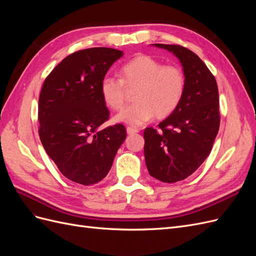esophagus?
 I'll use <instances>...</instances> for the list:
<instances>
[{"mask_svg": "<svg viewBox=\"0 0 256 256\" xmlns=\"http://www.w3.org/2000/svg\"><path fill=\"white\" fill-rule=\"evenodd\" d=\"M138 128H136V127H131V126H129V127H127V134H138Z\"/></svg>", "mask_w": 256, "mask_h": 256, "instance_id": "esophagus-1", "label": "esophagus"}]
</instances>
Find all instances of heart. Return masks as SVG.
I'll return each instance as SVG.
<instances>
[{"label": "heart", "instance_id": "1", "mask_svg": "<svg viewBox=\"0 0 256 256\" xmlns=\"http://www.w3.org/2000/svg\"><path fill=\"white\" fill-rule=\"evenodd\" d=\"M120 79L106 76L100 81L99 92L106 106L118 110L125 102L127 88H136L134 102L115 115L116 122L140 126L154 115L164 118L180 106L186 90V76L180 67L164 65L150 56H138L122 64Z\"/></svg>", "mask_w": 256, "mask_h": 256}]
</instances>
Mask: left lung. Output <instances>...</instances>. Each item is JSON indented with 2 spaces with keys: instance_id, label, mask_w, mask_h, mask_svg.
Segmentation results:
<instances>
[{
  "instance_id": "left-lung-1",
  "label": "left lung",
  "mask_w": 256,
  "mask_h": 256,
  "mask_svg": "<svg viewBox=\"0 0 256 256\" xmlns=\"http://www.w3.org/2000/svg\"><path fill=\"white\" fill-rule=\"evenodd\" d=\"M180 60L186 90L177 109L144 130V156L150 176L176 182L194 173L210 154L220 127L218 85L204 62L180 44H154Z\"/></svg>"
}]
</instances>
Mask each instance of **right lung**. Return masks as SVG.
I'll return each instance as SVG.
<instances>
[{
	"label": "right lung",
	"mask_w": 256,
	"mask_h": 256,
	"mask_svg": "<svg viewBox=\"0 0 256 256\" xmlns=\"http://www.w3.org/2000/svg\"><path fill=\"white\" fill-rule=\"evenodd\" d=\"M124 52L90 48L65 58L46 78L38 102L40 141L60 172L76 184L102 180L126 138L122 124L99 129L110 113L100 81Z\"/></svg>",
	"instance_id": "add662e5"
}]
</instances>
